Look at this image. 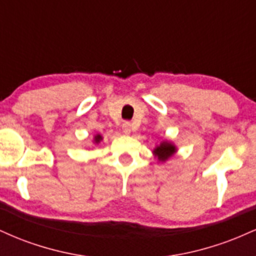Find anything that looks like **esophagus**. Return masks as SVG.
Masks as SVG:
<instances>
[{
	"instance_id": "esophagus-1",
	"label": "esophagus",
	"mask_w": 256,
	"mask_h": 256,
	"mask_svg": "<svg viewBox=\"0 0 256 256\" xmlns=\"http://www.w3.org/2000/svg\"><path fill=\"white\" fill-rule=\"evenodd\" d=\"M122 131H124V134H131V122H125L124 124H122Z\"/></svg>"
}]
</instances>
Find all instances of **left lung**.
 <instances>
[{"instance_id":"8db88e82","label":"left lung","mask_w":256,"mask_h":256,"mask_svg":"<svg viewBox=\"0 0 256 256\" xmlns=\"http://www.w3.org/2000/svg\"><path fill=\"white\" fill-rule=\"evenodd\" d=\"M177 152V148L173 143L168 142V140H162L160 144L155 146V149L152 150V154L155 155V158H158V161L161 162H165L166 160H168L170 158L173 156Z\"/></svg>"}]
</instances>
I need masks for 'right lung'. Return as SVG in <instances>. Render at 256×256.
Returning a JSON list of instances; mask_svg holds the SVG:
<instances>
[{
    "label": "right lung",
    "instance_id": "right-lung-1",
    "mask_svg": "<svg viewBox=\"0 0 256 256\" xmlns=\"http://www.w3.org/2000/svg\"><path fill=\"white\" fill-rule=\"evenodd\" d=\"M102 140H104V138H102L101 134H96V136L94 137V143H95V144H98Z\"/></svg>",
    "mask_w": 256,
    "mask_h": 256
}]
</instances>
